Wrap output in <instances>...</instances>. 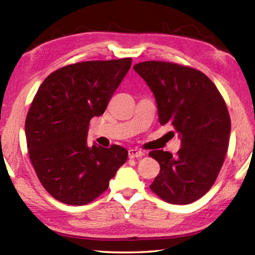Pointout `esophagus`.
Wrapping results in <instances>:
<instances>
[{
    "label": "esophagus",
    "mask_w": 255,
    "mask_h": 255,
    "mask_svg": "<svg viewBox=\"0 0 255 255\" xmlns=\"http://www.w3.org/2000/svg\"><path fill=\"white\" fill-rule=\"evenodd\" d=\"M145 153L143 150L137 149V148H131L128 150V156L129 158H135V157H141Z\"/></svg>",
    "instance_id": "34e87169"
}]
</instances>
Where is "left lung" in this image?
<instances>
[{"instance_id": "left-lung-1", "label": "left lung", "mask_w": 255, "mask_h": 255, "mask_svg": "<svg viewBox=\"0 0 255 255\" xmlns=\"http://www.w3.org/2000/svg\"><path fill=\"white\" fill-rule=\"evenodd\" d=\"M133 70L154 94L159 124H169L181 139L176 157L162 149L149 153L161 167L149 188L170 204H191L208 192L223 166L231 133L226 103L195 68L150 60Z\"/></svg>"}]
</instances>
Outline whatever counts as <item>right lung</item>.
I'll use <instances>...</instances> for the list:
<instances>
[{
  "label": "right lung",
  "instance_id": "right-lung-1",
  "mask_svg": "<svg viewBox=\"0 0 255 255\" xmlns=\"http://www.w3.org/2000/svg\"><path fill=\"white\" fill-rule=\"evenodd\" d=\"M131 58L90 60L59 68L38 89L25 119L29 157L51 197L66 205L93 201L109 187L128 150L88 146L90 120L103 115Z\"/></svg>",
  "mask_w": 255,
  "mask_h": 255
}]
</instances>
